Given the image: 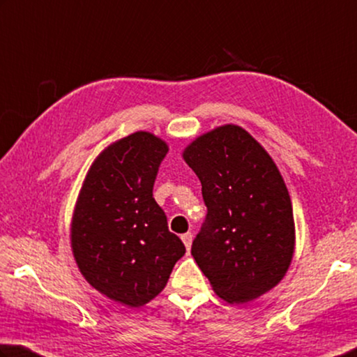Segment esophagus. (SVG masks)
I'll return each instance as SVG.
<instances>
[{
	"label": "esophagus",
	"instance_id": "34e87169",
	"mask_svg": "<svg viewBox=\"0 0 357 357\" xmlns=\"http://www.w3.org/2000/svg\"><path fill=\"white\" fill-rule=\"evenodd\" d=\"M181 238H183V242H184V245H185L187 251H190L192 241H193V234H192V232H185V234L181 236Z\"/></svg>",
	"mask_w": 357,
	"mask_h": 357
}]
</instances>
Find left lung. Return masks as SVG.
I'll return each instance as SVG.
<instances>
[{
	"instance_id": "1",
	"label": "left lung",
	"mask_w": 357,
	"mask_h": 357,
	"mask_svg": "<svg viewBox=\"0 0 357 357\" xmlns=\"http://www.w3.org/2000/svg\"><path fill=\"white\" fill-rule=\"evenodd\" d=\"M207 213L192 256L218 296L246 303L280 282L295 245L287 187L268 153L236 125L220 126L185 148Z\"/></svg>"
}]
</instances>
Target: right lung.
<instances>
[{"instance_id":"1","label":"right lung","mask_w":357,"mask_h":357,"mask_svg":"<svg viewBox=\"0 0 357 357\" xmlns=\"http://www.w3.org/2000/svg\"><path fill=\"white\" fill-rule=\"evenodd\" d=\"M164 140L134 132L106 148L84 181L71 223V248L84 278L131 307L153 300L185 255L153 198Z\"/></svg>"}]
</instances>
